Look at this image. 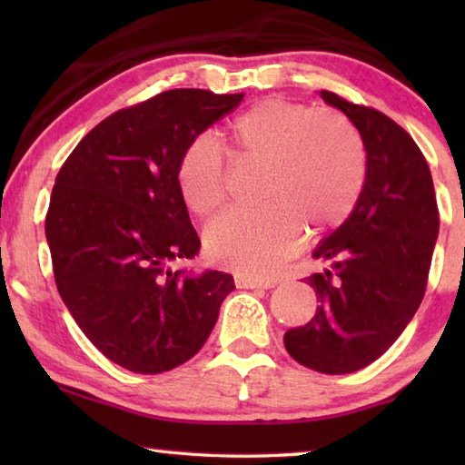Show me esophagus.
Masks as SVG:
<instances>
[{
	"label": "esophagus",
	"instance_id": "obj_1",
	"mask_svg": "<svg viewBox=\"0 0 465 465\" xmlns=\"http://www.w3.org/2000/svg\"><path fill=\"white\" fill-rule=\"evenodd\" d=\"M235 285H238L240 289H271V287H274V281L246 277V274H235Z\"/></svg>",
	"mask_w": 465,
	"mask_h": 465
}]
</instances>
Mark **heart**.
I'll use <instances>...</instances> for the list:
<instances>
[{"label": "heart", "mask_w": 465, "mask_h": 465, "mask_svg": "<svg viewBox=\"0 0 465 465\" xmlns=\"http://www.w3.org/2000/svg\"><path fill=\"white\" fill-rule=\"evenodd\" d=\"M233 153L264 163L256 209H230L209 223L204 246L227 269L266 277L293 254L303 235L330 232L352 215L367 180V152L344 114L269 98L230 127ZM186 207L209 215L227 201L230 168L209 135L191 139L176 168Z\"/></svg>", "instance_id": "heart-1"}]
</instances>
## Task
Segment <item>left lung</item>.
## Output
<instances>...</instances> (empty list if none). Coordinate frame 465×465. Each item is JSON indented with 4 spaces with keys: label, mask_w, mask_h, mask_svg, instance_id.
Masks as SVG:
<instances>
[{
    "label": "left lung",
    "mask_w": 465,
    "mask_h": 465,
    "mask_svg": "<svg viewBox=\"0 0 465 465\" xmlns=\"http://www.w3.org/2000/svg\"><path fill=\"white\" fill-rule=\"evenodd\" d=\"M320 96L361 133L367 180L352 215L313 252L332 262L308 277L320 302L316 316L287 330L282 341L297 363L342 375L380 359L419 310L439 209L429 163L398 123L334 92Z\"/></svg>",
    "instance_id": "1"
}]
</instances>
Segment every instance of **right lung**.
Here are the masks:
<instances>
[{
    "mask_svg": "<svg viewBox=\"0 0 465 465\" xmlns=\"http://www.w3.org/2000/svg\"><path fill=\"white\" fill-rule=\"evenodd\" d=\"M242 98L180 88L116 110L54 180L45 232L59 295L102 355L133 373L193 359L235 289L227 272L170 264L201 248L176 183L180 153Z\"/></svg>",
    "mask_w": 465,
    "mask_h": 465,
    "instance_id": "right-lung-1",
    "label": "right lung"
}]
</instances>
